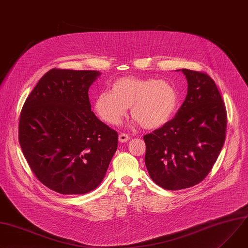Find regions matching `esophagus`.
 Returning a JSON list of instances; mask_svg holds the SVG:
<instances>
[{"label": "esophagus", "instance_id": "esophagus-1", "mask_svg": "<svg viewBox=\"0 0 248 248\" xmlns=\"http://www.w3.org/2000/svg\"><path fill=\"white\" fill-rule=\"evenodd\" d=\"M129 136H127L126 133H121L120 136H119V140H120V142H126L127 140H129Z\"/></svg>", "mask_w": 248, "mask_h": 248}]
</instances>
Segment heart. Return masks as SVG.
Masks as SVG:
<instances>
[{"mask_svg":"<svg viewBox=\"0 0 248 248\" xmlns=\"http://www.w3.org/2000/svg\"><path fill=\"white\" fill-rule=\"evenodd\" d=\"M178 93L168 81L126 76L110 85V92H102L94 102L99 118L117 125L130 107L131 117L145 129L163 126L173 116L178 105Z\"/></svg>","mask_w":248,"mask_h":248,"instance_id":"obj_1","label":"heart"}]
</instances>
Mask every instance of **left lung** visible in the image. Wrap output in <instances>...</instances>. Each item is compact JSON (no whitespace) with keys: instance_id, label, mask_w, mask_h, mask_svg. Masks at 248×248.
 <instances>
[{"instance_id":"left-lung-1","label":"left lung","mask_w":248,"mask_h":248,"mask_svg":"<svg viewBox=\"0 0 248 248\" xmlns=\"http://www.w3.org/2000/svg\"><path fill=\"white\" fill-rule=\"evenodd\" d=\"M182 72L188 83L183 105L172 121L143 138L150 178L172 191L193 187L206 178L224 143L228 122L215 81L206 73Z\"/></svg>"}]
</instances>
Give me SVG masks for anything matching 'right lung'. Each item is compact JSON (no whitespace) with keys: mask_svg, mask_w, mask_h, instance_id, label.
Returning <instances> with one entry per match:
<instances>
[{"mask_svg":"<svg viewBox=\"0 0 248 248\" xmlns=\"http://www.w3.org/2000/svg\"><path fill=\"white\" fill-rule=\"evenodd\" d=\"M99 71L51 69L22 107L18 140L39 181L64 195H82L103 181L118 132L91 110L88 91Z\"/></svg>","mask_w":248,"mask_h":248,"instance_id":"obj_1","label":"right lung"}]
</instances>
